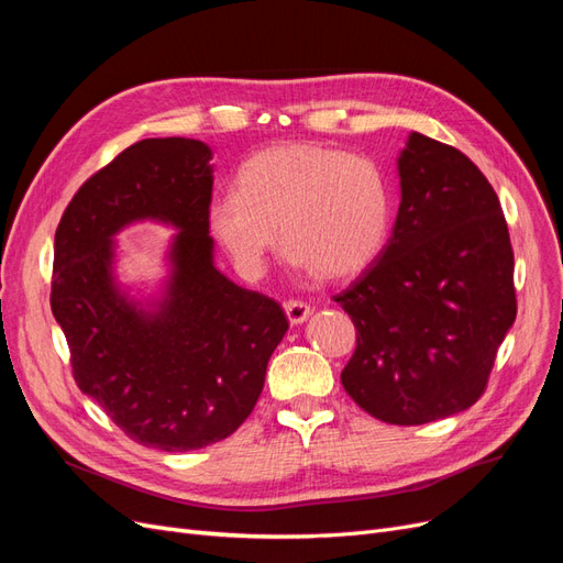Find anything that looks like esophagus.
<instances>
[{"label":"esophagus","instance_id":"esophagus-1","mask_svg":"<svg viewBox=\"0 0 563 563\" xmlns=\"http://www.w3.org/2000/svg\"><path fill=\"white\" fill-rule=\"evenodd\" d=\"M284 312H286L288 323H291V327H300V323L308 321L310 314H312L310 305L302 302V300H288V302L284 305Z\"/></svg>","mask_w":563,"mask_h":563}]
</instances>
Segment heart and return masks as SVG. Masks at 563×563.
<instances>
[{
    "instance_id": "obj_1",
    "label": "heart",
    "mask_w": 563,
    "mask_h": 563,
    "mask_svg": "<svg viewBox=\"0 0 563 563\" xmlns=\"http://www.w3.org/2000/svg\"><path fill=\"white\" fill-rule=\"evenodd\" d=\"M391 220L380 168L345 150L282 143L249 157L236 190L211 197L203 225L242 277H261L277 244L305 275L350 279L378 258Z\"/></svg>"
}]
</instances>
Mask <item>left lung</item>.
<instances>
[{
	"label": "left lung",
	"instance_id": "1",
	"mask_svg": "<svg viewBox=\"0 0 563 563\" xmlns=\"http://www.w3.org/2000/svg\"><path fill=\"white\" fill-rule=\"evenodd\" d=\"M397 174L387 246L335 296L356 329L340 380L373 418L422 424L482 397L517 317L515 255L498 195L463 152L411 131Z\"/></svg>",
	"mask_w": 563,
	"mask_h": 563
}]
</instances>
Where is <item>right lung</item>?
<instances>
[{
    "instance_id": "right-lung-1",
    "label": "right lung",
    "mask_w": 563,
    "mask_h": 563,
    "mask_svg": "<svg viewBox=\"0 0 563 563\" xmlns=\"http://www.w3.org/2000/svg\"><path fill=\"white\" fill-rule=\"evenodd\" d=\"M213 152L195 139H145L100 168L56 230L51 310L84 395L133 441L197 451L230 437L258 401L288 331L279 305L213 263L203 211ZM150 219L174 227L167 277L133 297L115 275L113 236Z\"/></svg>"
}]
</instances>
